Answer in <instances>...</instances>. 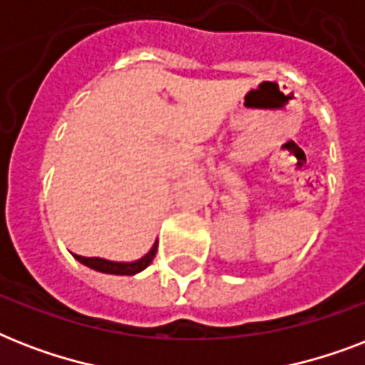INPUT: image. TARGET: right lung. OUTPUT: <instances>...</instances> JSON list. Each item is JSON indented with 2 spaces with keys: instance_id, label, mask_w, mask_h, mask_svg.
<instances>
[{
  "instance_id": "obj_1",
  "label": "right lung",
  "mask_w": 365,
  "mask_h": 365,
  "mask_svg": "<svg viewBox=\"0 0 365 365\" xmlns=\"http://www.w3.org/2000/svg\"><path fill=\"white\" fill-rule=\"evenodd\" d=\"M155 254H157V244L151 248L148 255H143L142 259L134 261V263H117V261H108L102 259V257H83V255L76 254H73V257L77 261H81L83 265L94 269V271L108 272V274H136V272L143 271L153 261Z\"/></svg>"
}]
</instances>
